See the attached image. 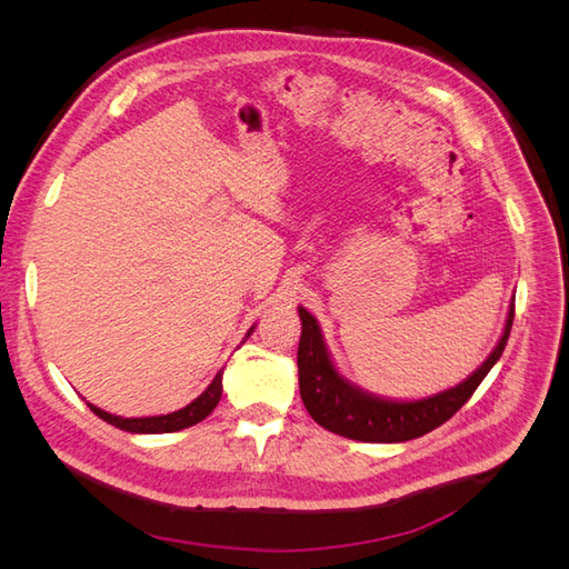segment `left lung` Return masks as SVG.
Returning a JSON list of instances; mask_svg holds the SVG:
<instances>
[{
	"label": "left lung",
	"instance_id": "8db88e82",
	"mask_svg": "<svg viewBox=\"0 0 569 569\" xmlns=\"http://www.w3.org/2000/svg\"><path fill=\"white\" fill-rule=\"evenodd\" d=\"M299 389L303 406L311 412V418L339 437L370 443H396L432 432V429H437L446 420H451L468 403L475 389L481 385V380L489 375V370L496 366V360L501 358L506 349L515 318V299L510 303L503 335L485 363L453 389L427 396V399L420 401L380 399V396H372L353 387L349 380H343L332 366L330 353L325 349L318 320L303 306H299Z\"/></svg>",
	"mask_w": 569,
	"mask_h": 569
}]
</instances>
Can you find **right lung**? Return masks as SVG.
<instances>
[{
	"label": "right lung",
	"instance_id": "add662e5",
	"mask_svg": "<svg viewBox=\"0 0 569 569\" xmlns=\"http://www.w3.org/2000/svg\"><path fill=\"white\" fill-rule=\"evenodd\" d=\"M251 332H253V327L247 332V337ZM220 393H222V370L213 377V382L206 387V391L199 396V399H194L192 403L176 410V412H168V416L118 418V416H111V412L101 410L92 403H88V406H90L94 416H99L101 420L118 427V429H126V432H132V435H166V432H178V429H184V427H192V425L201 422L218 406Z\"/></svg>",
	"mask_w": 569,
	"mask_h": 569
}]
</instances>
